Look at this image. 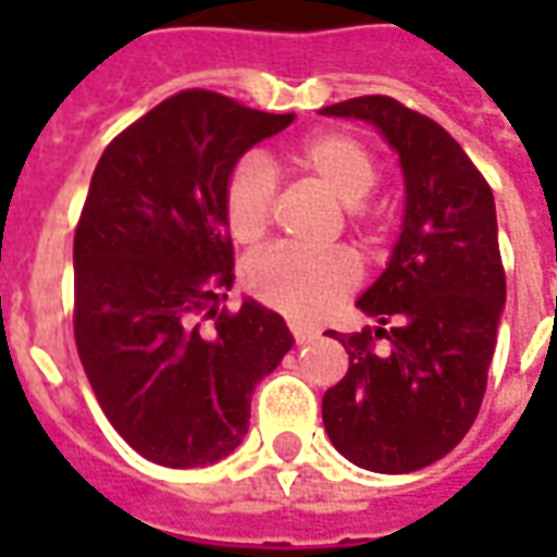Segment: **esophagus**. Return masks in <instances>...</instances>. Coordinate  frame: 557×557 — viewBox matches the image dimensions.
<instances>
[{"instance_id":"esophagus-1","label":"esophagus","mask_w":557,"mask_h":557,"mask_svg":"<svg viewBox=\"0 0 557 557\" xmlns=\"http://www.w3.org/2000/svg\"><path fill=\"white\" fill-rule=\"evenodd\" d=\"M289 331H292V337H295V343H310V339L319 337V331H313V327L295 325V322L289 325Z\"/></svg>"}]
</instances>
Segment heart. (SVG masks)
Returning a JSON list of instances; mask_svg holds the SVG:
<instances>
[{
    "mask_svg": "<svg viewBox=\"0 0 557 557\" xmlns=\"http://www.w3.org/2000/svg\"><path fill=\"white\" fill-rule=\"evenodd\" d=\"M295 163L315 184H322L355 220L379 184V163L361 139L325 131L298 148ZM274 175L262 158H244L232 166L223 187V214L235 242L253 244L271 223ZM244 286L253 298L274 307L295 322H319L358 286V265L346 250H295L268 247L244 265Z\"/></svg>",
    "mask_w": 557,
    "mask_h": 557,
    "instance_id": "b5f03b06",
    "label": "heart"
}]
</instances>
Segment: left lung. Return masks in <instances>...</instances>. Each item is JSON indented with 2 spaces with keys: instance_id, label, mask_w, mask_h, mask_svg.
<instances>
[{
  "instance_id": "obj_1",
  "label": "left lung",
  "mask_w": 557,
  "mask_h": 557,
  "mask_svg": "<svg viewBox=\"0 0 557 557\" xmlns=\"http://www.w3.org/2000/svg\"><path fill=\"white\" fill-rule=\"evenodd\" d=\"M322 115L379 127L406 178L399 242L358 298L379 327L327 331L349 351V370L325 391L322 420L349 462L409 474L462 442L486 394L507 295L495 199L438 122L387 95L331 103Z\"/></svg>"
}]
</instances>
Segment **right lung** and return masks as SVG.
<instances>
[{
    "instance_id": "obj_1",
    "label": "right lung",
    "mask_w": 557,
    "mask_h": 557,
    "mask_svg": "<svg viewBox=\"0 0 557 557\" xmlns=\"http://www.w3.org/2000/svg\"><path fill=\"white\" fill-rule=\"evenodd\" d=\"M292 119L187 89L95 166L74 232V337L107 420L158 466L230 456L256 382L295 343L262 304L223 307L235 280L223 187L244 151Z\"/></svg>"
}]
</instances>
